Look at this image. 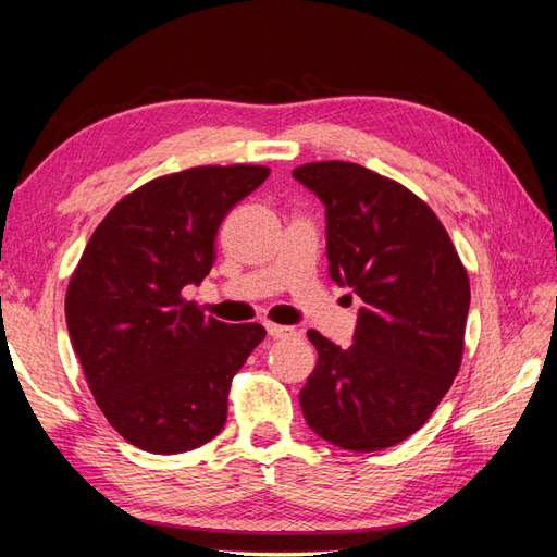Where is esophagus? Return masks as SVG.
I'll return each instance as SVG.
<instances>
[{
	"label": "esophagus",
	"instance_id": "1",
	"mask_svg": "<svg viewBox=\"0 0 557 557\" xmlns=\"http://www.w3.org/2000/svg\"><path fill=\"white\" fill-rule=\"evenodd\" d=\"M265 331L270 337H292L294 329L289 325H277V323H265Z\"/></svg>",
	"mask_w": 557,
	"mask_h": 557
}]
</instances>
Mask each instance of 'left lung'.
<instances>
[{
  "instance_id": "obj_1",
  "label": "left lung",
  "mask_w": 557,
  "mask_h": 557,
  "mask_svg": "<svg viewBox=\"0 0 557 557\" xmlns=\"http://www.w3.org/2000/svg\"><path fill=\"white\" fill-rule=\"evenodd\" d=\"M292 176L325 207L331 280L364 301L350 347L309 331L319 362L301 412L341 449H386L430 420L459 372L468 275L437 214L400 183L350 161Z\"/></svg>"
}]
</instances>
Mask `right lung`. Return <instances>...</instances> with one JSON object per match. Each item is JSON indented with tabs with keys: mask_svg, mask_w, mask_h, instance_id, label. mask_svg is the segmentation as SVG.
Returning a JSON list of instances; mask_svg holds the SVG:
<instances>
[{
	"mask_svg": "<svg viewBox=\"0 0 557 557\" xmlns=\"http://www.w3.org/2000/svg\"><path fill=\"white\" fill-rule=\"evenodd\" d=\"M265 166H198L149 181L96 226L64 315L98 408L149 454H183L226 422L232 379L265 337L181 297L214 263L224 216L268 178Z\"/></svg>",
	"mask_w": 557,
	"mask_h": 557,
	"instance_id": "1",
	"label": "right lung"
}]
</instances>
